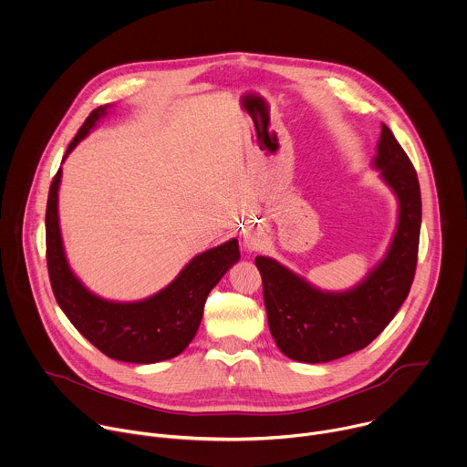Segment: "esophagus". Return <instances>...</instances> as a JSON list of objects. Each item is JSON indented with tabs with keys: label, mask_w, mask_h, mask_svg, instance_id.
<instances>
[{
	"label": "esophagus",
	"mask_w": 467,
	"mask_h": 467,
	"mask_svg": "<svg viewBox=\"0 0 467 467\" xmlns=\"http://www.w3.org/2000/svg\"><path fill=\"white\" fill-rule=\"evenodd\" d=\"M244 245H245V249H249V251H251V249L254 247V242H253V240H245V242H244Z\"/></svg>",
	"instance_id": "obj_1"
}]
</instances>
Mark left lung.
Wrapping results in <instances>:
<instances>
[{
    "label": "left lung",
    "instance_id": "obj_1",
    "mask_svg": "<svg viewBox=\"0 0 467 467\" xmlns=\"http://www.w3.org/2000/svg\"><path fill=\"white\" fill-rule=\"evenodd\" d=\"M372 167L398 200V223L385 256L359 284L325 291L269 256L254 258L271 336L289 359L328 363L363 350L409 295L418 262L421 196L410 160L385 124Z\"/></svg>",
    "mask_w": 467,
    "mask_h": 467
}]
</instances>
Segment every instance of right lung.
<instances>
[{"label":"right lung","instance_id":"1","mask_svg":"<svg viewBox=\"0 0 467 467\" xmlns=\"http://www.w3.org/2000/svg\"><path fill=\"white\" fill-rule=\"evenodd\" d=\"M111 106H100L89 113L64 160L88 137ZM58 169L47 198L46 245L47 269L55 298L71 325L102 354L124 363L150 365L180 356L194 339L209 291L240 260L238 240L196 254L180 275L161 291L142 300L117 302L89 291L69 267L58 218Z\"/></svg>","mask_w":467,"mask_h":467}]
</instances>
